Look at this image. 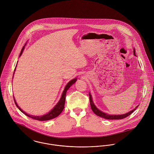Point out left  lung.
I'll use <instances>...</instances> for the list:
<instances>
[{
	"mask_svg": "<svg viewBox=\"0 0 154 154\" xmlns=\"http://www.w3.org/2000/svg\"><path fill=\"white\" fill-rule=\"evenodd\" d=\"M133 54L134 55L136 56L135 54V49H133ZM89 98H90V103H91V108L92 109L93 112L97 116L103 118L105 119H108V120H120V119H123L127 117H128V116H130L131 113H133L136 109L139 106V105H137L134 109H132L131 111H129L128 112L124 114H121V115H110V114H108L105 112H103L102 111H101L100 110H99L94 104L93 101L92 97L91 94L89 92Z\"/></svg>",
	"mask_w": 154,
	"mask_h": 154,
	"instance_id": "1",
	"label": "left lung"
}]
</instances>
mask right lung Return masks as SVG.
<instances>
[{
	"mask_svg": "<svg viewBox=\"0 0 154 154\" xmlns=\"http://www.w3.org/2000/svg\"><path fill=\"white\" fill-rule=\"evenodd\" d=\"M26 45V43L25 44V45L23 46V48H22V50L21 51V53L20 54V57H21V55H22L23 51H24V49L25 48V46ZM15 69H16V67L14 69V72H15ZM13 77H14V75H13ZM77 81V78H75V79H73L72 80H70L67 84L65 86L64 89H63V91L62 93L61 97L60 99V100L58 101V102L57 103V105L51 109V111H50L48 114H45L43 116H31L30 114H28L27 113H26L25 111H24L23 109H21V108L18 105L15 99V97H14V101H15V105L16 106H17V108H18V109L24 114H25L26 116L30 117L32 119H34V120H38V121H47V120H51V119H53L57 117H58L61 113L62 112V111H63V108H64V105H65V96H66V93L67 92V91L68 90V89H69V88L74 84L75 83V82Z\"/></svg>",
	"mask_w": 154,
	"mask_h": 154,
	"instance_id": "1",
	"label": "right lung"
}]
</instances>
